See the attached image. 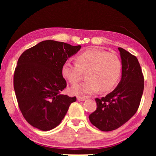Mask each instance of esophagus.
<instances>
[{
    "label": "esophagus",
    "mask_w": 156,
    "mask_h": 156,
    "mask_svg": "<svg viewBox=\"0 0 156 156\" xmlns=\"http://www.w3.org/2000/svg\"><path fill=\"white\" fill-rule=\"evenodd\" d=\"M87 97H77V100L80 101H84V100H86Z\"/></svg>",
    "instance_id": "esophagus-1"
}]
</instances>
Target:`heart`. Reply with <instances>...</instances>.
<instances>
[{
  "instance_id": "1",
  "label": "heart",
  "mask_w": 156,
  "mask_h": 156,
  "mask_svg": "<svg viewBox=\"0 0 156 156\" xmlns=\"http://www.w3.org/2000/svg\"><path fill=\"white\" fill-rule=\"evenodd\" d=\"M76 60V62L68 59L62 67V74L72 85L82 80L83 72H87V80L72 89L74 94H91L99 89L107 92L116 86L122 64L116 54L101 50H87L78 55Z\"/></svg>"
}]
</instances>
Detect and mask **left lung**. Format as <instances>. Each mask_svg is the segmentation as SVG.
Instances as JSON below:
<instances>
[{
	"mask_svg": "<svg viewBox=\"0 0 156 156\" xmlns=\"http://www.w3.org/2000/svg\"><path fill=\"white\" fill-rule=\"evenodd\" d=\"M122 64L121 80L114 91L96 98L97 109L90 122L102 131H111L126 123L137 112L144 89V77L136 56L119 48Z\"/></svg>",
	"mask_w": 156,
	"mask_h": 156,
	"instance_id": "1",
	"label": "left lung"
}]
</instances>
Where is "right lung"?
<instances>
[{"label": "right lung", "mask_w": 156, "mask_h": 156, "mask_svg": "<svg viewBox=\"0 0 156 156\" xmlns=\"http://www.w3.org/2000/svg\"><path fill=\"white\" fill-rule=\"evenodd\" d=\"M81 45L44 40L25 50L18 60L13 86L23 117L33 127L50 131L57 126L76 97L60 92L67 87L62 74L65 61Z\"/></svg>", "instance_id": "obj_1"}]
</instances>
